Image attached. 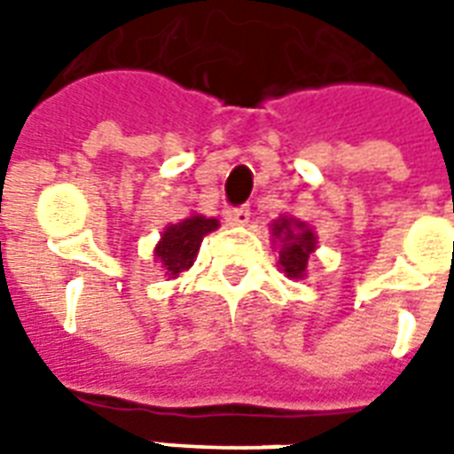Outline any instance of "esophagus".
Segmentation results:
<instances>
[{"label": "esophagus", "instance_id": "34e87169", "mask_svg": "<svg viewBox=\"0 0 454 454\" xmlns=\"http://www.w3.org/2000/svg\"><path fill=\"white\" fill-rule=\"evenodd\" d=\"M249 216H252V212H249V207H233V209H228L226 212V221L228 223H233V226H245L249 221Z\"/></svg>", "mask_w": 454, "mask_h": 454}]
</instances>
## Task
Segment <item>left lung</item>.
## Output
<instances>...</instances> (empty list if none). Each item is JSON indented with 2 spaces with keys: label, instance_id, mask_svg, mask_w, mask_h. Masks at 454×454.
I'll return each mask as SVG.
<instances>
[{
  "label": "left lung",
  "instance_id": "obj_1",
  "mask_svg": "<svg viewBox=\"0 0 454 454\" xmlns=\"http://www.w3.org/2000/svg\"><path fill=\"white\" fill-rule=\"evenodd\" d=\"M273 235L283 238L285 242L283 252H280V266L287 278H303L310 252L316 249L313 231L301 221L280 219L278 223H273Z\"/></svg>",
  "mask_w": 454,
  "mask_h": 454
}]
</instances>
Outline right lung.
I'll list each match as a JSON object with an SVG mask.
<instances>
[{"label": "right lung", "instance_id": "1", "mask_svg": "<svg viewBox=\"0 0 454 454\" xmlns=\"http://www.w3.org/2000/svg\"><path fill=\"white\" fill-rule=\"evenodd\" d=\"M216 228H219V221L205 219V216H191L181 223L167 226L162 240L155 247V256L167 269V276H178L181 270L191 269L202 238Z\"/></svg>", "mask_w": 454, "mask_h": 454}]
</instances>
